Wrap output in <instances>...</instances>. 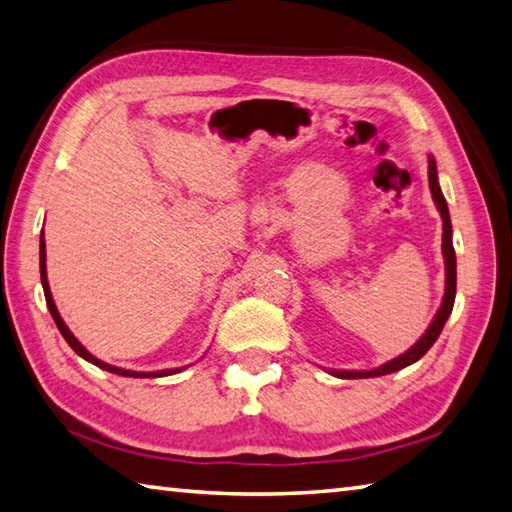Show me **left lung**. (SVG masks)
<instances>
[{
  "mask_svg": "<svg viewBox=\"0 0 512 512\" xmlns=\"http://www.w3.org/2000/svg\"><path fill=\"white\" fill-rule=\"evenodd\" d=\"M427 176H430V190H432V199L436 203V208L441 212V219H443V259H445V295H443V302H441V309L436 311L434 320L427 331L423 333V338L416 342L412 349H407L401 356L385 362V365H380L371 371H338V369H331L333 376L338 378H374V376H385V374H394V371L403 369L407 365H412V362L421 360L427 349H430L436 338L441 336V331L445 327V322H448L450 313H452V306H454V295H457V255H454V246H452V224H450V212H448V203H445L443 192L439 188V176H436V161L430 156V167H427Z\"/></svg>",
  "mask_w": 512,
  "mask_h": 512,
  "instance_id": "left-lung-1",
  "label": "left lung"
}]
</instances>
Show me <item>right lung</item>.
<instances>
[{"label": "right lung", "instance_id": "obj_1", "mask_svg": "<svg viewBox=\"0 0 512 512\" xmlns=\"http://www.w3.org/2000/svg\"><path fill=\"white\" fill-rule=\"evenodd\" d=\"M40 275H42V288H44V297H46V306H49V311L53 315L55 324H58V329L62 333V338L69 342V347L78 353L80 358H85L87 362H91V365H96L100 369H107L111 371V374H118V376H129V378H159V376H170V374H176L179 369H165V371H150V374H141V371H129V369H120V367H114V365H107V362L98 360L96 356H91V353L80 345L78 338L73 336V333L69 331L67 324H64V320L60 318L58 309H55V302H53V295H51V288H49V280H46V250H44V232H42V239H40Z\"/></svg>", "mask_w": 512, "mask_h": 512}]
</instances>
